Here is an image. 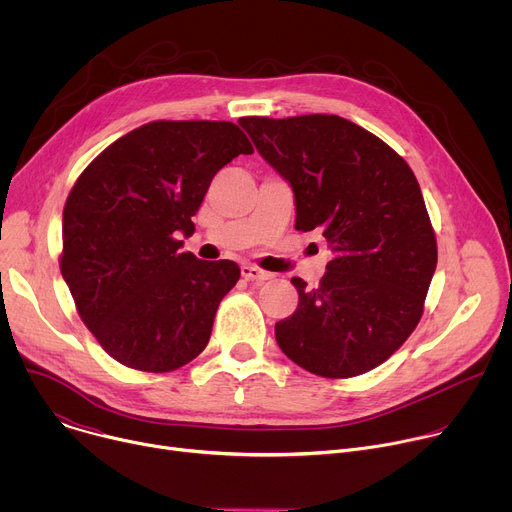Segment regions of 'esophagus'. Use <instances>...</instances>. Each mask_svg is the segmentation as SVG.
Returning a JSON list of instances; mask_svg holds the SVG:
<instances>
[{"label":"esophagus","mask_w":512,"mask_h":512,"mask_svg":"<svg viewBox=\"0 0 512 512\" xmlns=\"http://www.w3.org/2000/svg\"><path fill=\"white\" fill-rule=\"evenodd\" d=\"M241 275H243L247 281H257V283L269 279V273H267V271H263V269L255 267V265H249V263L241 265Z\"/></svg>","instance_id":"34e87169"}]
</instances>
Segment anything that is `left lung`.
<instances>
[{
    "label": "left lung",
    "instance_id": "obj_1",
    "mask_svg": "<svg viewBox=\"0 0 512 512\" xmlns=\"http://www.w3.org/2000/svg\"><path fill=\"white\" fill-rule=\"evenodd\" d=\"M239 123L294 188L296 229L320 231L334 253L318 287L291 279L300 302L275 324L279 348L326 379L373 371L419 324L437 265L413 170L383 139L338 115Z\"/></svg>",
    "mask_w": 512,
    "mask_h": 512
}]
</instances>
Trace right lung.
Masks as SVG:
<instances>
[{
  "instance_id": "add662e5",
  "label": "right lung",
  "mask_w": 512,
  "mask_h": 512,
  "mask_svg": "<svg viewBox=\"0 0 512 512\" xmlns=\"http://www.w3.org/2000/svg\"><path fill=\"white\" fill-rule=\"evenodd\" d=\"M253 145L231 121H152L103 150L62 212L60 271L103 350L129 369L170 373L208 344L235 261L182 251L216 176Z\"/></svg>"
}]
</instances>
